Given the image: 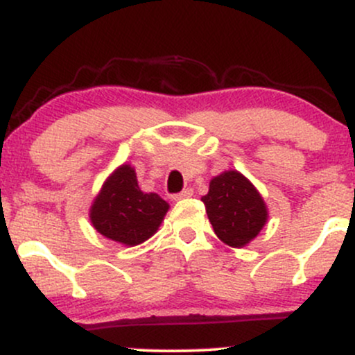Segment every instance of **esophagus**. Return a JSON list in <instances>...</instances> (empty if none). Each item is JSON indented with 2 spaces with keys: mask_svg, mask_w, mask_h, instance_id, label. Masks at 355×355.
<instances>
[{
  "mask_svg": "<svg viewBox=\"0 0 355 355\" xmlns=\"http://www.w3.org/2000/svg\"><path fill=\"white\" fill-rule=\"evenodd\" d=\"M191 195H193V190L185 189V190H182L180 193H175L172 198L173 200H183V198H189V197H191Z\"/></svg>",
  "mask_w": 355,
  "mask_h": 355,
  "instance_id": "34e87169",
  "label": "esophagus"
}]
</instances>
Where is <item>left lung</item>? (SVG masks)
<instances>
[{
	"mask_svg": "<svg viewBox=\"0 0 355 355\" xmlns=\"http://www.w3.org/2000/svg\"><path fill=\"white\" fill-rule=\"evenodd\" d=\"M202 202L217 237L230 247L250 243L268 217L262 195L237 170L211 178L209 193L203 195Z\"/></svg>",
	"mask_w": 355,
	"mask_h": 355,
	"instance_id": "obj_1",
	"label": "left lung"
}]
</instances>
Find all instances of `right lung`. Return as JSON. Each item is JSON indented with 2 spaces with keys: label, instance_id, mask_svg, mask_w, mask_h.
Instances as JSON below:
<instances>
[{
  "label": "right lung",
  "instance_id": "right-lung-1",
  "mask_svg": "<svg viewBox=\"0 0 355 355\" xmlns=\"http://www.w3.org/2000/svg\"><path fill=\"white\" fill-rule=\"evenodd\" d=\"M168 209L160 195L140 190L135 168L125 164L103 183L89 209V220L103 237L133 247L152 237Z\"/></svg>",
  "mask_w": 355,
  "mask_h": 355
}]
</instances>
